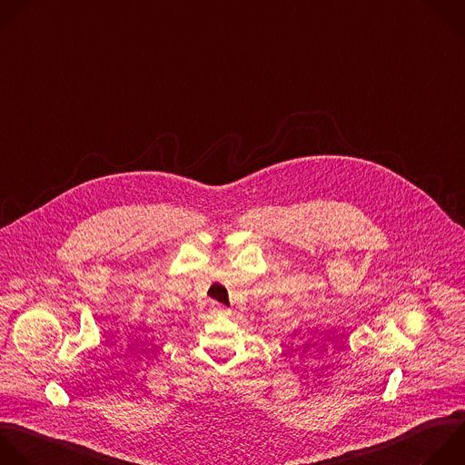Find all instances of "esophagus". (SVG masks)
<instances>
[{
  "label": "esophagus",
  "instance_id": "obj_1",
  "mask_svg": "<svg viewBox=\"0 0 465 465\" xmlns=\"http://www.w3.org/2000/svg\"><path fill=\"white\" fill-rule=\"evenodd\" d=\"M212 308H213V312H217V314H228V308L223 306V304H219V302H213Z\"/></svg>",
  "mask_w": 465,
  "mask_h": 465
}]
</instances>
